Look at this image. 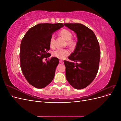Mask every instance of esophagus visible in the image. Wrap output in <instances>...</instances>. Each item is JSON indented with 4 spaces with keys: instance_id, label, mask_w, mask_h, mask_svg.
<instances>
[{
    "instance_id": "1",
    "label": "esophagus",
    "mask_w": 121,
    "mask_h": 121,
    "mask_svg": "<svg viewBox=\"0 0 121 121\" xmlns=\"http://www.w3.org/2000/svg\"><path fill=\"white\" fill-rule=\"evenodd\" d=\"M60 63L61 64H63L64 63V61L62 60H60Z\"/></svg>"
}]
</instances>
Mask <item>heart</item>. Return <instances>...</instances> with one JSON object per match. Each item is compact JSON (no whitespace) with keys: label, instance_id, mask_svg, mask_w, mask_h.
<instances>
[{"label":"heart","instance_id":"1","mask_svg":"<svg viewBox=\"0 0 121 121\" xmlns=\"http://www.w3.org/2000/svg\"><path fill=\"white\" fill-rule=\"evenodd\" d=\"M60 35L67 40V44L69 45H73L74 44V41L71 39L72 38V33L67 29H63L60 31ZM49 45L51 47L54 46V36H51L49 40ZM69 54V52L66 49H57L54 50L52 53L53 56L60 59H64L68 56Z\"/></svg>","mask_w":121,"mask_h":121}]
</instances>
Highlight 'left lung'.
Listing matches in <instances>:
<instances>
[{"instance_id":"left-lung-1","label":"left lung","mask_w":121,"mask_h":121,"mask_svg":"<svg viewBox=\"0 0 121 121\" xmlns=\"http://www.w3.org/2000/svg\"><path fill=\"white\" fill-rule=\"evenodd\" d=\"M77 34L78 41L75 50L65 60V77L70 85L82 89L92 82L98 72L100 52L99 44L94 32L81 24L65 23Z\"/></svg>"}]
</instances>
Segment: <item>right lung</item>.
Instances as JSON below:
<instances>
[{
    "mask_svg": "<svg viewBox=\"0 0 121 121\" xmlns=\"http://www.w3.org/2000/svg\"><path fill=\"white\" fill-rule=\"evenodd\" d=\"M61 23L39 24L29 29L21 41L20 65L23 74L31 85L45 87L52 81L59 60L56 57L44 63L51 56L49 40L53 32L63 27Z\"/></svg>",
    "mask_w": 121,
    "mask_h": 121,
    "instance_id": "add662e5",
    "label": "right lung"
}]
</instances>
